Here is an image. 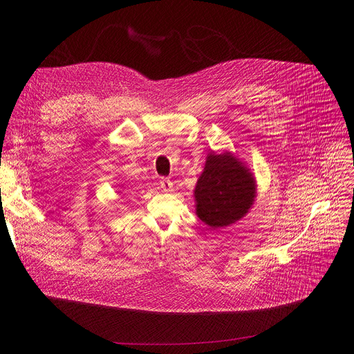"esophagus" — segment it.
<instances>
[{"label":"esophagus","instance_id":"esophagus-1","mask_svg":"<svg viewBox=\"0 0 354 354\" xmlns=\"http://www.w3.org/2000/svg\"><path fill=\"white\" fill-rule=\"evenodd\" d=\"M159 183H160V188H162L165 192H171V191H174V182H172L171 179L162 178Z\"/></svg>","mask_w":354,"mask_h":354}]
</instances>
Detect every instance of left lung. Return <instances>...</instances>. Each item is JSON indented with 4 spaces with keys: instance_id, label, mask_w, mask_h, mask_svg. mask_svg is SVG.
Returning a JSON list of instances; mask_svg holds the SVG:
<instances>
[{
    "instance_id": "left-lung-1",
    "label": "left lung",
    "mask_w": 354,
    "mask_h": 354,
    "mask_svg": "<svg viewBox=\"0 0 354 354\" xmlns=\"http://www.w3.org/2000/svg\"><path fill=\"white\" fill-rule=\"evenodd\" d=\"M195 212L211 230L243 219L257 198V180L231 152H209L194 189Z\"/></svg>"
}]
</instances>
